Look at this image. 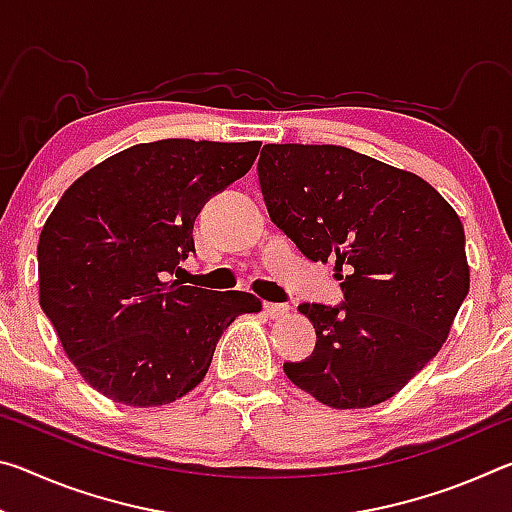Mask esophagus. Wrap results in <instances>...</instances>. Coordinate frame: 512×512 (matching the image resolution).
I'll return each mask as SVG.
<instances>
[{"mask_svg":"<svg viewBox=\"0 0 512 512\" xmlns=\"http://www.w3.org/2000/svg\"><path fill=\"white\" fill-rule=\"evenodd\" d=\"M264 309H266V314L271 316V318L289 316V305H277V302H266Z\"/></svg>","mask_w":512,"mask_h":512,"instance_id":"esophagus-1","label":"esophagus"}]
</instances>
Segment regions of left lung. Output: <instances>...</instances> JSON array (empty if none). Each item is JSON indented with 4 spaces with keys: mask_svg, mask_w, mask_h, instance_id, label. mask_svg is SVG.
<instances>
[{
    "mask_svg": "<svg viewBox=\"0 0 512 512\" xmlns=\"http://www.w3.org/2000/svg\"><path fill=\"white\" fill-rule=\"evenodd\" d=\"M257 171L271 221L343 280L341 307H298L316 348L284 372L329 409L391 400L443 348L470 291L456 210L415 173L345 146L264 144Z\"/></svg>",
    "mask_w": 512,
    "mask_h": 512,
    "instance_id": "1",
    "label": "left lung"
}]
</instances>
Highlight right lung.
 <instances>
[{"label": "right lung", "mask_w": 512, "mask_h": 512, "mask_svg": "<svg viewBox=\"0 0 512 512\" xmlns=\"http://www.w3.org/2000/svg\"><path fill=\"white\" fill-rule=\"evenodd\" d=\"M262 142L160 140L69 185L38 241L40 307L88 384L137 409L180 400L223 329L262 302L167 280L194 253L203 203L246 176Z\"/></svg>", "instance_id": "1"}]
</instances>
